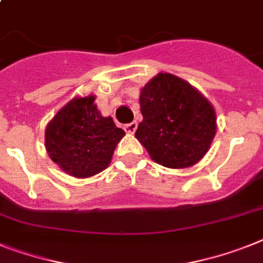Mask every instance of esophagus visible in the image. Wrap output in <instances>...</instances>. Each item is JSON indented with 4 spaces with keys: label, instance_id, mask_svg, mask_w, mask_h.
<instances>
[{
    "label": "esophagus",
    "instance_id": "34e87169",
    "mask_svg": "<svg viewBox=\"0 0 263 263\" xmlns=\"http://www.w3.org/2000/svg\"><path fill=\"white\" fill-rule=\"evenodd\" d=\"M136 128H138V123H136V121H132L129 124L124 125V131L127 132V134H134V132L136 131Z\"/></svg>",
    "mask_w": 263,
    "mask_h": 263
}]
</instances>
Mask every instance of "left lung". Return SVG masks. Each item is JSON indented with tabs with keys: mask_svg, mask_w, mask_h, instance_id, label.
I'll use <instances>...</instances> for the list:
<instances>
[{
	"mask_svg": "<svg viewBox=\"0 0 263 263\" xmlns=\"http://www.w3.org/2000/svg\"><path fill=\"white\" fill-rule=\"evenodd\" d=\"M142 123L135 138L154 162L168 168L196 164L217 134L213 104L186 80L160 72L140 89Z\"/></svg>",
	"mask_w": 263,
	"mask_h": 263,
	"instance_id": "left-lung-1",
	"label": "left lung"
}]
</instances>
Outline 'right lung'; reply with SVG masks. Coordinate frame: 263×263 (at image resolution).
I'll return each instance as SVG.
<instances>
[{
	"mask_svg": "<svg viewBox=\"0 0 263 263\" xmlns=\"http://www.w3.org/2000/svg\"><path fill=\"white\" fill-rule=\"evenodd\" d=\"M95 99V95L76 96L57 111L45 128V148L52 162L79 179L107 168L125 135L111 116L100 114Z\"/></svg>",
	"mask_w": 263,
	"mask_h": 263,
	"instance_id": "obj_1",
	"label": "right lung"
}]
</instances>
